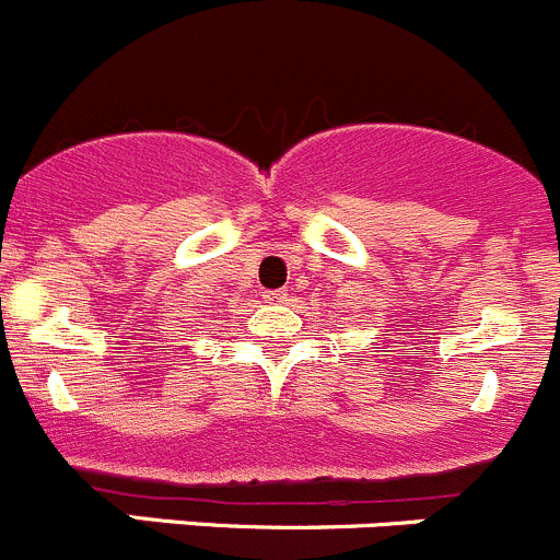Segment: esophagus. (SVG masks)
<instances>
[{
	"mask_svg": "<svg viewBox=\"0 0 560 560\" xmlns=\"http://www.w3.org/2000/svg\"><path fill=\"white\" fill-rule=\"evenodd\" d=\"M264 300L271 302V305H280V302H289V291H264Z\"/></svg>",
	"mask_w": 560,
	"mask_h": 560,
	"instance_id": "esophagus-1",
	"label": "esophagus"
}]
</instances>
